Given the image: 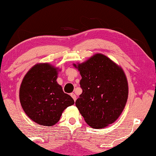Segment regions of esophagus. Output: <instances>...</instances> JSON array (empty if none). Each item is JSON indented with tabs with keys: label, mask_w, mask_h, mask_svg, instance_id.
I'll use <instances>...</instances> for the list:
<instances>
[{
	"label": "esophagus",
	"mask_w": 156,
	"mask_h": 156,
	"mask_svg": "<svg viewBox=\"0 0 156 156\" xmlns=\"http://www.w3.org/2000/svg\"><path fill=\"white\" fill-rule=\"evenodd\" d=\"M71 96L72 98L73 99V100L76 101V95L75 94H73V93H71Z\"/></svg>",
	"instance_id": "1"
}]
</instances>
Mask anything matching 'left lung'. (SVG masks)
<instances>
[{"mask_svg":"<svg viewBox=\"0 0 156 156\" xmlns=\"http://www.w3.org/2000/svg\"><path fill=\"white\" fill-rule=\"evenodd\" d=\"M73 66L82 77L83 92L76 106L85 122L95 129L112 124L122 113L128 97V84L122 68L102 54Z\"/></svg>","mask_w":156,"mask_h":156,"instance_id":"8db88e82","label":"left lung"}]
</instances>
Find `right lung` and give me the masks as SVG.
I'll return each mask as SVG.
<instances>
[{
  "label": "right lung",
  "mask_w": 156,
  "mask_h": 156,
  "mask_svg": "<svg viewBox=\"0 0 156 156\" xmlns=\"http://www.w3.org/2000/svg\"><path fill=\"white\" fill-rule=\"evenodd\" d=\"M57 71L58 69L50 64H37L27 72L20 86L23 110L41 125H55L64 109L74 104L73 98L57 83Z\"/></svg>",
  "instance_id": "1"
}]
</instances>
